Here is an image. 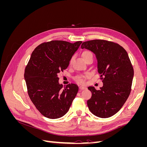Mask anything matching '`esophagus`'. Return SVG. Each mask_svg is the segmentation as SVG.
<instances>
[{
  "label": "esophagus",
  "mask_w": 147,
  "mask_h": 147,
  "mask_svg": "<svg viewBox=\"0 0 147 147\" xmlns=\"http://www.w3.org/2000/svg\"><path fill=\"white\" fill-rule=\"evenodd\" d=\"M79 89H80V90L82 91L83 90H84V89H86V87L84 86H81L79 87Z\"/></svg>",
  "instance_id": "esophagus-1"
}]
</instances>
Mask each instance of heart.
Instances as JSON below:
<instances>
[{
	"instance_id": "b5f03b06",
	"label": "heart",
	"mask_w": 147,
	"mask_h": 147,
	"mask_svg": "<svg viewBox=\"0 0 147 147\" xmlns=\"http://www.w3.org/2000/svg\"><path fill=\"white\" fill-rule=\"evenodd\" d=\"M92 56V54L91 53V52L89 51H84L82 53V57L83 58H85L87 56ZM72 59L70 60V63L72 62ZM89 77V74H85L84 75H82V76H78L76 78H75V80H77V82H80V83H84V80L86 78Z\"/></svg>"
}]
</instances>
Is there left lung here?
<instances>
[{"mask_svg": "<svg viewBox=\"0 0 147 147\" xmlns=\"http://www.w3.org/2000/svg\"><path fill=\"white\" fill-rule=\"evenodd\" d=\"M81 48L96 55L103 82L99 90L93 86L88 88L92 93L87 101L88 108L96 117H112L121 109L131 91L134 69L127 53L119 44L105 40L84 42Z\"/></svg>", "mask_w": 147, "mask_h": 147, "instance_id": "8db88e82", "label": "left lung"}]
</instances>
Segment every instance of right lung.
Listing matches in <instances>:
<instances>
[{
	"mask_svg": "<svg viewBox=\"0 0 147 147\" xmlns=\"http://www.w3.org/2000/svg\"><path fill=\"white\" fill-rule=\"evenodd\" d=\"M82 41L44 42L35 48L24 70L28 95L36 109L50 119L62 117L68 112L78 91L71 83L63 88L57 74L67 68Z\"/></svg>",
	"mask_w": 147,
	"mask_h": 147,
	"instance_id": "1",
	"label": "right lung"
}]
</instances>
